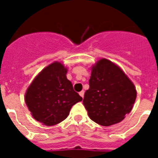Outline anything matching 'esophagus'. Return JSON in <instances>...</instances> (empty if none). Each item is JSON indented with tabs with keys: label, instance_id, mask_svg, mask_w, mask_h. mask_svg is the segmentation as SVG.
Segmentation results:
<instances>
[{
	"label": "esophagus",
	"instance_id": "34e87169",
	"mask_svg": "<svg viewBox=\"0 0 158 158\" xmlns=\"http://www.w3.org/2000/svg\"><path fill=\"white\" fill-rule=\"evenodd\" d=\"M79 94H80V96H81L82 98H83V97H84V95H85V92H84V91L80 92V93H79Z\"/></svg>",
	"mask_w": 158,
	"mask_h": 158
}]
</instances>
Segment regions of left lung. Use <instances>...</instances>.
I'll return each mask as SVG.
<instances>
[{
  "label": "left lung",
  "mask_w": 158,
  "mask_h": 158,
  "mask_svg": "<svg viewBox=\"0 0 158 158\" xmlns=\"http://www.w3.org/2000/svg\"><path fill=\"white\" fill-rule=\"evenodd\" d=\"M136 96L134 84L123 71L102 58L92 67L83 104L92 120L108 127L121 122L131 112Z\"/></svg>",
  "instance_id": "left-lung-1"
}]
</instances>
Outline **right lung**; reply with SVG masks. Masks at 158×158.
Here are the masks:
<instances>
[{"label":"right lung","instance_id":"obj_1","mask_svg":"<svg viewBox=\"0 0 158 158\" xmlns=\"http://www.w3.org/2000/svg\"><path fill=\"white\" fill-rule=\"evenodd\" d=\"M67 69L54 62L35 78L25 94V102L35 120L54 126L67 118L71 107L82 100L66 77Z\"/></svg>","mask_w":158,"mask_h":158}]
</instances>
